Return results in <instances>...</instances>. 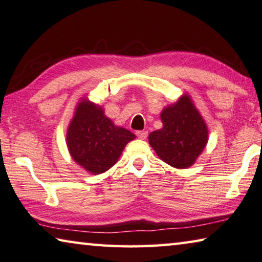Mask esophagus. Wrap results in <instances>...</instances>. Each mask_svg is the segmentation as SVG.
Masks as SVG:
<instances>
[{"label": "esophagus", "instance_id": "34e87169", "mask_svg": "<svg viewBox=\"0 0 262 262\" xmlns=\"http://www.w3.org/2000/svg\"><path fill=\"white\" fill-rule=\"evenodd\" d=\"M136 135H137V137H138L139 139H146L148 132L147 131H137Z\"/></svg>", "mask_w": 262, "mask_h": 262}]
</instances>
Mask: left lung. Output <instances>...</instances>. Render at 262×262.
I'll return each instance as SVG.
<instances>
[{
	"label": "left lung",
	"instance_id": "obj_1",
	"mask_svg": "<svg viewBox=\"0 0 262 262\" xmlns=\"http://www.w3.org/2000/svg\"><path fill=\"white\" fill-rule=\"evenodd\" d=\"M162 127L149 134L148 143L157 156L174 168L184 169L195 164L209 139L202 115L188 94L161 111Z\"/></svg>",
	"mask_w": 262,
	"mask_h": 262
}]
</instances>
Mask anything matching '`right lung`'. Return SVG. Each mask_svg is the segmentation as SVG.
<instances>
[{"label":"right lung","mask_w":262,"mask_h":262,"mask_svg":"<svg viewBox=\"0 0 262 262\" xmlns=\"http://www.w3.org/2000/svg\"><path fill=\"white\" fill-rule=\"evenodd\" d=\"M136 136L115 125L104 109L82 97L67 128L66 144L72 159L93 175L110 169Z\"/></svg>","instance_id":"obj_1"}]
</instances>
